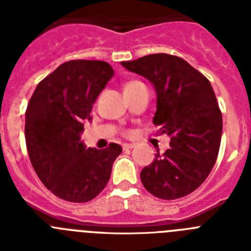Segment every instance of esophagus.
<instances>
[{"label": "esophagus", "mask_w": 251, "mask_h": 251, "mask_svg": "<svg viewBox=\"0 0 251 251\" xmlns=\"http://www.w3.org/2000/svg\"><path fill=\"white\" fill-rule=\"evenodd\" d=\"M134 146H136V145H133V143H124V145H123V150L124 151L132 150V148H134Z\"/></svg>", "instance_id": "34e87169"}]
</instances>
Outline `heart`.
Here are the masks:
<instances>
[{
	"instance_id": "1",
	"label": "heart",
	"mask_w": 251,
	"mask_h": 251,
	"mask_svg": "<svg viewBox=\"0 0 251 251\" xmlns=\"http://www.w3.org/2000/svg\"><path fill=\"white\" fill-rule=\"evenodd\" d=\"M142 86H146L145 84L142 83L139 80H130L124 86V92H130V90H134V89H138V88H142Z\"/></svg>"
}]
</instances>
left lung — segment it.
Listing matches in <instances>:
<instances>
[{
  "instance_id": "8db88e82",
  "label": "left lung",
  "mask_w": 251,
  "mask_h": 251,
  "mask_svg": "<svg viewBox=\"0 0 251 251\" xmlns=\"http://www.w3.org/2000/svg\"><path fill=\"white\" fill-rule=\"evenodd\" d=\"M156 89L153 117L159 133L170 136V150L141 172L150 194L176 200L194 192L207 178L216 162L223 133V114L207 77L187 61L168 54H152L122 61Z\"/></svg>"
}]
</instances>
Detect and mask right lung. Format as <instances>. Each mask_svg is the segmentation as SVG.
I'll return each mask as SVG.
<instances>
[{
    "mask_svg": "<svg viewBox=\"0 0 251 251\" xmlns=\"http://www.w3.org/2000/svg\"><path fill=\"white\" fill-rule=\"evenodd\" d=\"M114 75L99 60H70L37 84L25 114V137L31 165L55 196L88 202L109 181L122 147L104 150L80 142L85 121L98 95Z\"/></svg>",
    "mask_w": 251,
    "mask_h": 251,
    "instance_id": "right-lung-1",
    "label": "right lung"
}]
</instances>
